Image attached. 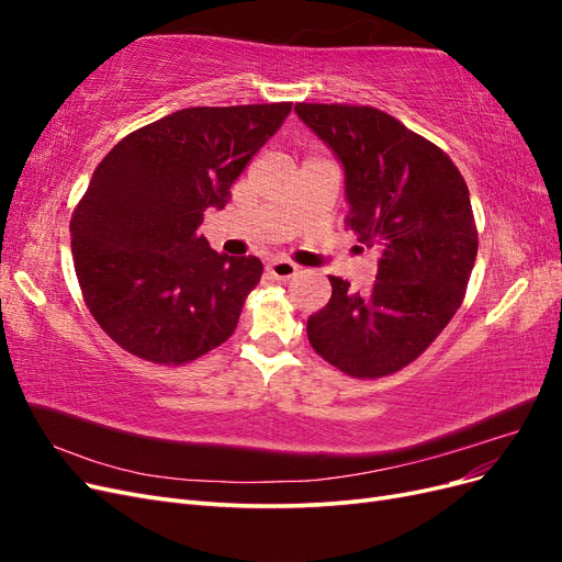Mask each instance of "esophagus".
<instances>
[{
  "mask_svg": "<svg viewBox=\"0 0 562 562\" xmlns=\"http://www.w3.org/2000/svg\"><path fill=\"white\" fill-rule=\"evenodd\" d=\"M267 271L274 279H291V277H295L297 274V265H293L291 260H271L269 265H267Z\"/></svg>",
  "mask_w": 562,
  "mask_h": 562,
  "instance_id": "esophagus-1",
  "label": "esophagus"
}]
</instances>
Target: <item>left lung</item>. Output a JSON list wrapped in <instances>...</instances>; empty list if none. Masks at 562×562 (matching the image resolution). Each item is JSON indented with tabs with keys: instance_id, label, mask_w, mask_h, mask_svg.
I'll use <instances>...</instances> for the list:
<instances>
[{
	"instance_id": "8db88e82",
	"label": "left lung",
	"mask_w": 562,
	"mask_h": 562,
	"mask_svg": "<svg viewBox=\"0 0 562 562\" xmlns=\"http://www.w3.org/2000/svg\"><path fill=\"white\" fill-rule=\"evenodd\" d=\"M295 112L342 164L347 225L382 250L368 291L330 277L333 295L310 316L307 337L351 378L391 375L464 300L479 252L469 187L443 149L382 110L297 103Z\"/></svg>"
}]
</instances>
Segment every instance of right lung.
<instances>
[{"label":"right lung","instance_id":"right-lung-1","mask_svg":"<svg viewBox=\"0 0 562 562\" xmlns=\"http://www.w3.org/2000/svg\"><path fill=\"white\" fill-rule=\"evenodd\" d=\"M291 108L178 110L98 164L70 223L72 258L83 302L119 347L182 366L234 333L262 262L215 252L196 229Z\"/></svg>","mask_w":562,"mask_h":562}]
</instances>
